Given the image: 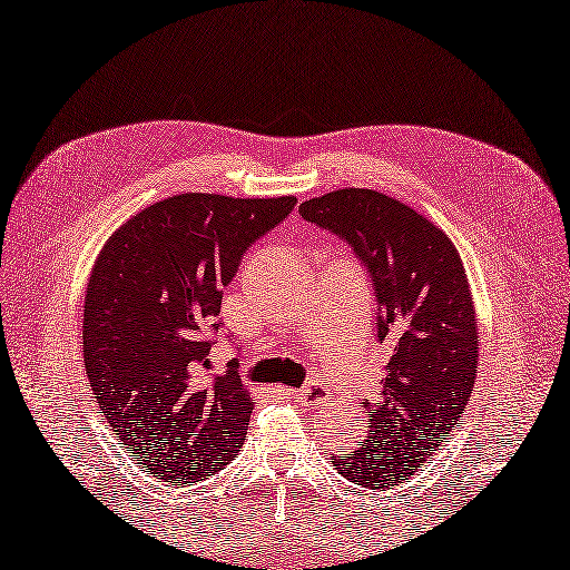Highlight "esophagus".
<instances>
[{"label": "esophagus", "mask_w": 570, "mask_h": 570, "mask_svg": "<svg viewBox=\"0 0 570 570\" xmlns=\"http://www.w3.org/2000/svg\"><path fill=\"white\" fill-rule=\"evenodd\" d=\"M279 393L293 397L297 403H305L307 397H317V401H325L323 391H317V387H301V391H291V387H279Z\"/></svg>", "instance_id": "esophagus-1"}]
</instances>
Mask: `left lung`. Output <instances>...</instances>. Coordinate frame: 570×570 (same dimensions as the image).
<instances>
[{
  "label": "left lung",
  "instance_id": "1",
  "mask_svg": "<svg viewBox=\"0 0 570 570\" xmlns=\"http://www.w3.org/2000/svg\"><path fill=\"white\" fill-rule=\"evenodd\" d=\"M301 215L343 237L373 277L377 341L391 361L381 397L365 403L367 441L331 461L351 483L391 491L441 451L475 385L478 323L463 259L441 227L377 189H335L307 199Z\"/></svg>",
  "mask_w": 570,
  "mask_h": 570
}]
</instances>
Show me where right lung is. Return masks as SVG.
Returning a JSON list of instances; mask_svg holds the SVG:
<instances>
[{
  "instance_id": "right-lung-1",
  "label": "right lung",
  "mask_w": 570,
  "mask_h": 570,
  "mask_svg": "<svg viewBox=\"0 0 570 570\" xmlns=\"http://www.w3.org/2000/svg\"><path fill=\"white\" fill-rule=\"evenodd\" d=\"M295 203L173 195L129 217L95 259L82 317L89 385L159 483L205 481L245 443L253 401L237 361L209 373V333L239 259Z\"/></svg>"
}]
</instances>
